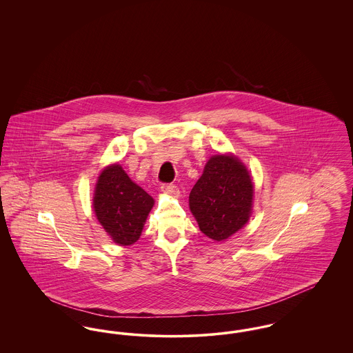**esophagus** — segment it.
<instances>
[{"label": "esophagus", "instance_id": "esophagus-1", "mask_svg": "<svg viewBox=\"0 0 353 353\" xmlns=\"http://www.w3.org/2000/svg\"><path fill=\"white\" fill-rule=\"evenodd\" d=\"M161 192L165 193V194H169V196H177V194H179L177 186L173 184L161 185Z\"/></svg>", "mask_w": 353, "mask_h": 353}]
</instances>
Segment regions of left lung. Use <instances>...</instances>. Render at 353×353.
<instances>
[{
  "instance_id": "obj_1",
  "label": "left lung",
  "mask_w": 353,
  "mask_h": 353,
  "mask_svg": "<svg viewBox=\"0 0 353 353\" xmlns=\"http://www.w3.org/2000/svg\"><path fill=\"white\" fill-rule=\"evenodd\" d=\"M254 186L248 168L233 154H216L189 194V208L203 234L225 241L252 216Z\"/></svg>"
}]
</instances>
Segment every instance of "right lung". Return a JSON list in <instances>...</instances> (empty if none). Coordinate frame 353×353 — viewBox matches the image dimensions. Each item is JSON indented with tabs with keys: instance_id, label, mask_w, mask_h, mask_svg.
Here are the masks:
<instances>
[{
	"instance_id": "1",
	"label": "right lung",
	"mask_w": 353,
	"mask_h": 353,
	"mask_svg": "<svg viewBox=\"0 0 353 353\" xmlns=\"http://www.w3.org/2000/svg\"><path fill=\"white\" fill-rule=\"evenodd\" d=\"M153 199L119 164L103 169L94 193V212L103 229L120 246L134 243L153 206Z\"/></svg>"
}]
</instances>
